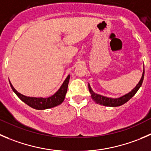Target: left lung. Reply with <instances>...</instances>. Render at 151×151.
<instances>
[{"mask_svg":"<svg viewBox=\"0 0 151 151\" xmlns=\"http://www.w3.org/2000/svg\"><path fill=\"white\" fill-rule=\"evenodd\" d=\"M144 74H145V69L143 70L142 75V77L141 79H140L139 82L138 84L135 86V88H133L132 90H131L130 92H128V93H125V94L123 95V96H120V97H117V98L107 97V96H102V95L98 94V93H95V92H93V91L92 90L90 84L88 83V89H89V92H90L91 93V96L92 99H93L96 103L104 105V106H108V107L120 106V105H122L125 103H126V102H128V100H130V99H131V98L135 95V93L138 91V90L142 86V84L143 80H144Z\"/></svg>","mask_w":151,"mask_h":151,"instance_id":"1","label":"left lung"}]
</instances>
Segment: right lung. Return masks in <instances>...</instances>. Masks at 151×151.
Returning <instances> with one entry per match:
<instances>
[{
  "label": "right lung",
  "instance_id": "add662e5",
  "mask_svg": "<svg viewBox=\"0 0 151 151\" xmlns=\"http://www.w3.org/2000/svg\"><path fill=\"white\" fill-rule=\"evenodd\" d=\"M69 79L70 74H68L66 78H65V80H64L63 83V84L61 85L60 88L58 90V91L54 93L53 95H52V96L46 98L25 96V95L17 91V90L13 87L11 82L9 80V84L13 91L26 105L30 106L31 108H35V109L37 110H45L54 108V107H56L62 104V102L64 101V99H65V94L67 93Z\"/></svg>",
  "mask_w": 151,
  "mask_h": 151
}]
</instances>
